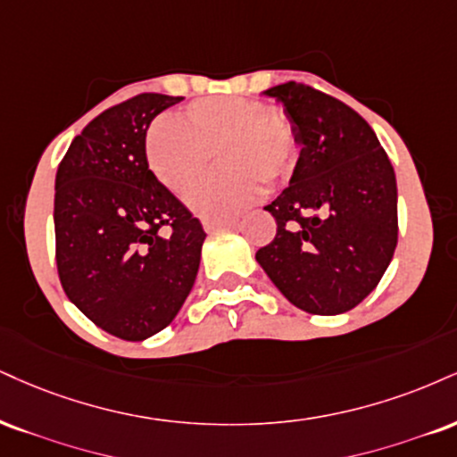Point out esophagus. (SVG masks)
<instances>
[{
	"label": "esophagus",
	"instance_id": "esophagus-1",
	"mask_svg": "<svg viewBox=\"0 0 457 457\" xmlns=\"http://www.w3.org/2000/svg\"><path fill=\"white\" fill-rule=\"evenodd\" d=\"M234 225H236V219H206L204 229H206V232H212V229L234 228Z\"/></svg>",
	"mask_w": 457,
	"mask_h": 457
}]
</instances>
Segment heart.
<instances>
[{
  "label": "heart",
  "mask_w": 457,
  "mask_h": 457,
  "mask_svg": "<svg viewBox=\"0 0 457 457\" xmlns=\"http://www.w3.org/2000/svg\"><path fill=\"white\" fill-rule=\"evenodd\" d=\"M219 151L223 170L187 195L204 219L234 217L262 195L263 183H281L294 172L298 136L270 104L246 97H211L191 104L185 120L163 117L146 131L151 172L172 194H185Z\"/></svg>",
  "instance_id": "heart-1"
}]
</instances>
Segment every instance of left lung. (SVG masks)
Listing matches in <instances>:
<instances>
[{
	"mask_svg": "<svg viewBox=\"0 0 457 457\" xmlns=\"http://www.w3.org/2000/svg\"><path fill=\"white\" fill-rule=\"evenodd\" d=\"M274 97L298 136L289 187L266 206L277 236L255 260L312 315H340L377 287L398 243V189L370 125L337 97L285 82Z\"/></svg>",
	"mask_w": 457,
	"mask_h": 457,
	"instance_id": "left-lung-1",
	"label": "left lung"
}]
</instances>
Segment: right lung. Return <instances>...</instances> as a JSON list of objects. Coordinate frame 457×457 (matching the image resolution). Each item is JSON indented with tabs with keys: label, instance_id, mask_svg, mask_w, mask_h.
<instances>
[{
	"label": "right lung",
	"instance_id": "obj_1",
	"mask_svg": "<svg viewBox=\"0 0 457 457\" xmlns=\"http://www.w3.org/2000/svg\"><path fill=\"white\" fill-rule=\"evenodd\" d=\"M183 97L142 93L82 129L54 179L57 270L97 328L145 340L179 315L200 268L204 229L148 170L146 129Z\"/></svg>",
	"mask_w": 457,
	"mask_h": 457
}]
</instances>
